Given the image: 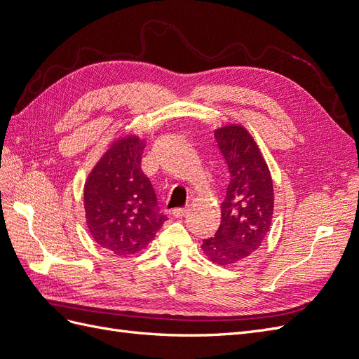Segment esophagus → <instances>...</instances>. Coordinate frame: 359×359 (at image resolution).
I'll use <instances>...</instances> for the list:
<instances>
[{"label": "esophagus", "instance_id": "34e87169", "mask_svg": "<svg viewBox=\"0 0 359 359\" xmlns=\"http://www.w3.org/2000/svg\"><path fill=\"white\" fill-rule=\"evenodd\" d=\"M186 212H187V208H175V210H172V215L173 217H182Z\"/></svg>", "mask_w": 359, "mask_h": 359}]
</instances>
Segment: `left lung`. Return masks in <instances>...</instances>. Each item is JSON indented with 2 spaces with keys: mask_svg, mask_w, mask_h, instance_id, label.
I'll use <instances>...</instances> for the list:
<instances>
[{
  "mask_svg": "<svg viewBox=\"0 0 359 359\" xmlns=\"http://www.w3.org/2000/svg\"><path fill=\"white\" fill-rule=\"evenodd\" d=\"M229 170L222 203V224L203 240L202 250L214 264L241 262L262 245L274 211V189L266 161L243 126H224L214 132Z\"/></svg>",
  "mask_w": 359,
  "mask_h": 359,
  "instance_id": "1",
  "label": "left lung"
}]
</instances>
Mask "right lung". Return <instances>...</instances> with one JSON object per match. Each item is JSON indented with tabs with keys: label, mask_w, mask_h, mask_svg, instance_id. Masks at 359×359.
I'll list each match as a JSON object with an SVG mask.
<instances>
[{
	"label": "right lung",
	"mask_w": 359,
	"mask_h": 359,
	"mask_svg": "<svg viewBox=\"0 0 359 359\" xmlns=\"http://www.w3.org/2000/svg\"><path fill=\"white\" fill-rule=\"evenodd\" d=\"M144 147L137 136L118 139L85 182L86 224L94 241L116 256L140 252L168 220L140 169Z\"/></svg>",
	"instance_id": "1"
}]
</instances>
